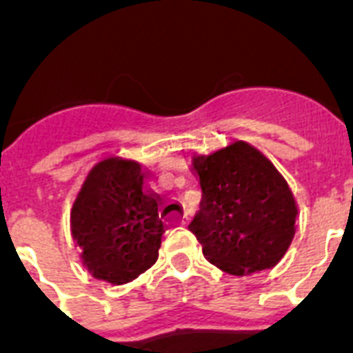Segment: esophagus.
I'll return each instance as SVG.
<instances>
[{"label": "esophagus", "mask_w": 353, "mask_h": 353, "mask_svg": "<svg viewBox=\"0 0 353 353\" xmlns=\"http://www.w3.org/2000/svg\"><path fill=\"white\" fill-rule=\"evenodd\" d=\"M188 221H190L188 214H183V216H179V218H177V220L174 221V223H177V225H187Z\"/></svg>", "instance_id": "34e87169"}]
</instances>
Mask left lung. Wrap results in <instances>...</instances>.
Masks as SVG:
<instances>
[{"label": "left lung", "mask_w": 353, "mask_h": 353, "mask_svg": "<svg viewBox=\"0 0 353 353\" xmlns=\"http://www.w3.org/2000/svg\"><path fill=\"white\" fill-rule=\"evenodd\" d=\"M192 166L201 203L188 229L205 258L238 276L274 268L290 249L299 212L279 170L243 141L192 155Z\"/></svg>", "instance_id": "8db88e82"}]
</instances>
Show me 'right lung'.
<instances>
[{
	"label": "right lung",
	"instance_id": "obj_1",
	"mask_svg": "<svg viewBox=\"0 0 353 353\" xmlns=\"http://www.w3.org/2000/svg\"><path fill=\"white\" fill-rule=\"evenodd\" d=\"M143 179L139 163L106 157L91 168L74 199L71 231L95 279L126 284L159 256L165 223Z\"/></svg>",
	"mask_w": 353,
	"mask_h": 353
}]
</instances>
